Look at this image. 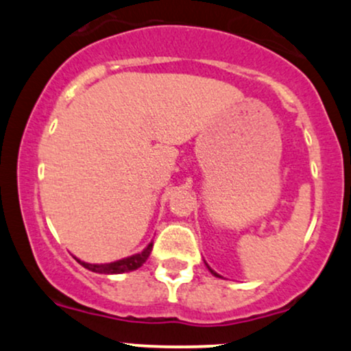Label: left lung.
Masks as SVG:
<instances>
[{"label": "left lung", "mask_w": 351, "mask_h": 351, "mask_svg": "<svg viewBox=\"0 0 351 351\" xmlns=\"http://www.w3.org/2000/svg\"><path fill=\"white\" fill-rule=\"evenodd\" d=\"M208 269H209V267H208ZM209 271H211V274H215V276H216V277H219V276H217V274H216L215 271H213V269H209Z\"/></svg>", "instance_id": "1"}]
</instances>
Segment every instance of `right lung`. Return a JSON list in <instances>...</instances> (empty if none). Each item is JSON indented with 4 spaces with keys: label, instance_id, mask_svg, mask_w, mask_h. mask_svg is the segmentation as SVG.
Instances as JSON below:
<instances>
[{
    "label": "right lung",
    "instance_id": "right-lung-1",
    "mask_svg": "<svg viewBox=\"0 0 351 351\" xmlns=\"http://www.w3.org/2000/svg\"><path fill=\"white\" fill-rule=\"evenodd\" d=\"M152 247H153V243L148 244L140 254H135V256H130V257H125V259L115 261V263H110V264H87V263H82V261H79V259L77 261L80 265H84V267L88 269V271H92V272H99V274L130 272L145 264V261H147L148 256H150Z\"/></svg>",
    "mask_w": 351,
    "mask_h": 351
}]
</instances>
